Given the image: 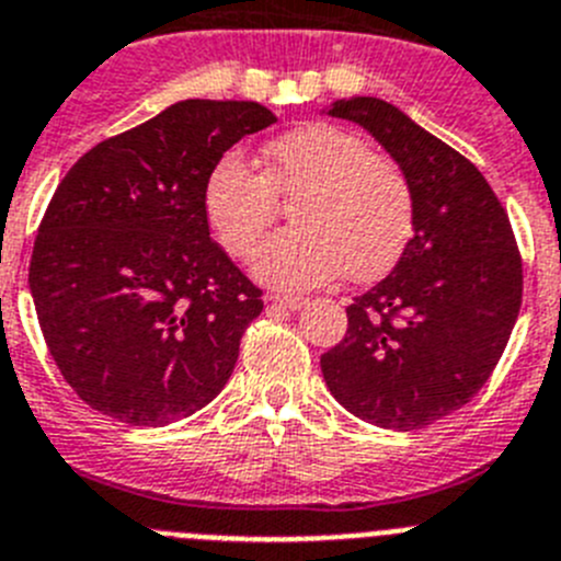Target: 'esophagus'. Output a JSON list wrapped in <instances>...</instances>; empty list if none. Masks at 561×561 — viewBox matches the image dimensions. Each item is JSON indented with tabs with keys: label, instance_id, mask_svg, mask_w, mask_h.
I'll use <instances>...</instances> for the list:
<instances>
[{
	"label": "esophagus",
	"instance_id": "1",
	"mask_svg": "<svg viewBox=\"0 0 561 561\" xmlns=\"http://www.w3.org/2000/svg\"><path fill=\"white\" fill-rule=\"evenodd\" d=\"M271 305L276 307H287V310H301V307L307 305L305 299H299V296H282V293H276V296H271Z\"/></svg>",
	"mask_w": 561,
	"mask_h": 561
}]
</instances>
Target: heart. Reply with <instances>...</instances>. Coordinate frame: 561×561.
Here are the masks:
<instances>
[{
	"instance_id": "heart-1",
	"label": "heart",
	"mask_w": 561,
	"mask_h": 561,
	"mask_svg": "<svg viewBox=\"0 0 561 561\" xmlns=\"http://www.w3.org/2000/svg\"><path fill=\"white\" fill-rule=\"evenodd\" d=\"M262 175L229 153L206 173L204 220L220 249L249 256L290 201L296 226L260 245L251 271L285 290L324 285L337 274L377 279L400 260L413 234V193L391 159L371 153L360 134L301 125L262 150Z\"/></svg>"
}]
</instances>
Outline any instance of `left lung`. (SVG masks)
Instances as JSON below:
<instances>
[{
  "mask_svg": "<svg viewBox=\"0 0 561 561\" xmlns=\"http://www.w3.org/2000/svg\"><path fill=\"white\" fill-rule=\"evenodd\" d=\"M413 193V237L397 268L350 307L321 355L327 388L363 422L419 431L467 405L506 350L523 301V256L489 181L469 159L377 98L337 100Z\"/></svg>",
  "mask_w": 561,
  "mask_h": 561,
  "instance_id": "obj_1",
  "label": "left lung"
}]
</instances>
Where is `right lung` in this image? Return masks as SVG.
I'll return each instance as SVG.
<instances>
[{
    "label": "right lung",
    "mask_w": 561,
    "mask_h": 561,
    "mask_svg": "<svg viewBox=\"0 0 561 561\" xmlns=\"http://www.w3.org/2000/svg\"><path fill=\"white\" fill-rule=\"evenodd\" d=\"M276 123L243 100H184L80 156L49 201L30 293L80 400L134 427L209 405L234 371L262 290L209 237L206 173Z\"/></svg>",
    "instance_id": "right-lung-1"
}]
</instances>
